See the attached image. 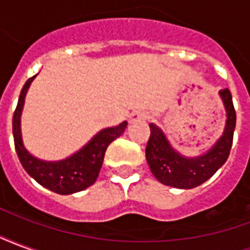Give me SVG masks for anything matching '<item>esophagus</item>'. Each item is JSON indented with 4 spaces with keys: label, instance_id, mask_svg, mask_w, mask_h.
<instances>
[{
    "label": "esophagus",
    "instance_id": "1",
    "mask_svg": "<svg viewBox=\"0 0 250 250\" xmlns=\"http://www.w3.org/2000/svg\"><path fill=\"white\" fill-rule=\"evenodd\" d=\"M146 118H147V114L145 112V111H142V109H136V111H134V112H131L128 120H130V123H135V122H138V120H143V119H146Z\"/></svg>",
    "mask_w": 250,
    "mask_h": 250
}]
</instances>
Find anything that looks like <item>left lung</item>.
Here are the masks:
<instances>
[{
    "label": "left lung",
    "mask_w": 250,
    "mask_h": 250,
    "mask_svg": "<svg viewBox=\"0 0 250 250\" xmlns=\"http://www.w3.org/2000/svg\"><path fill=\"white\" fill-rule=\"evenodd\" d=\"M220 98L226 111L225 128L209 150L198 157L188 158L179 154L157 125L150 123V139L146 146V159L152 175L166 186L177 188H193L211 178L226 162L233 143L236 128V111L230 91L221 89Z\"/></svg>",
    "instance_id": "8db88e82"
}]
</instances>
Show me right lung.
<instances>
[{"label":"right lung","mask_w":250,"mask_h":250,"mask_svg":"<svg viewBox=\"0 0 250 250\" xmlns=\"http://www.w3.org/2000/svg\"><path fill=\"white\" fill-rule=\"evenodd\" d=\"M37 76V75H36ZM30 77L20 93L19 103L13 115L14 147L19 159L25 171L35 179L37 184L49 188L57 194H73L89 188L98 179L103 165L104 154L111 142L125 132L127 122L115 127H108L99 131L85 146L71 157L62 161H42L32 155L24 146L21 134V114L24 108L25 96L35 77Z\"/></svg>","instance_id":"1"}]
</instances>
